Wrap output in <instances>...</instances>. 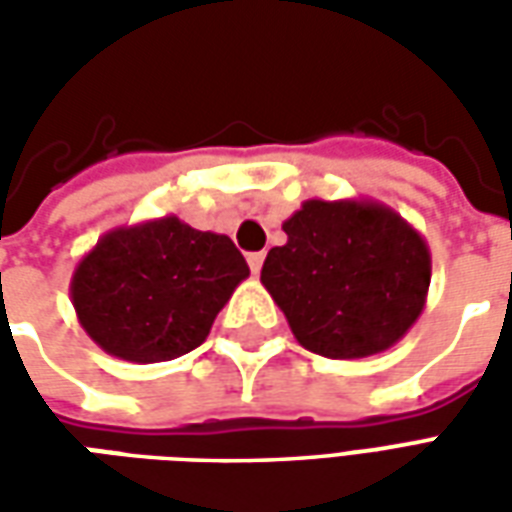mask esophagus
Listing matches in <instances>:
<instances>
[{
  "label": "esophagus",
  "instance_id": "1",
  "mask_svg": "<svg viewBox=\"0 0 512 512\" xmlns=\"http://www.w3.org/2000/svg\"><path fill=\"white\" fill-rule=\"evenodd\" d=\"M263 260H266V255H263V252H252V255L246 257V263H249V268H252V274H260Z\"/></svg>",
  "mask_w": 512,
  "mask_h": 512
}]
</instances>
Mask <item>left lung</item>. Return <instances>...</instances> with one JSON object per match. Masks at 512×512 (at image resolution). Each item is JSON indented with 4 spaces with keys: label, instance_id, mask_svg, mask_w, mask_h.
Returning a JSON list of instances; mask_svg holds the SVG:
<instances>
[{
    "label": "left lung",
    "instance_id": "left-lung-1",
    "mask_svg": "<svg viewBox=\"0 0 512 512\" xmlns=\"http://www.w3.org/2000/svg\"><path fill=\"white\" fill-rule=\"evenodd\" d=\"M260 282L307 351L362 359L414 326L430 285L425 238L392 208L365 200H307L282 224Z\"/></svg>",
    "mask_w": 512,
    "mask_h": 512
}]
</instances>
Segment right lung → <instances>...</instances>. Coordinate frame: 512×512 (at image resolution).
I'll use <instances>...</instances> for the list:
<instances>
[{
    "instance_id": "obj_1",
    "label": "right lung",
    "mask_w": 512,
    "mask_h": 512,
    "mask_svg": "<svg viewBox=\"0 0 512 512\" xmlns=\"http://www.w3.org/2000/svg\"><path fill=\"white\" fill-rule=\"evenodd\" d=\"M246 277L249 266L227 235L164 216L106 233L73 271L71 299L106 354L150 365L205 343Z\"/></svg>"
}]
</instances>
